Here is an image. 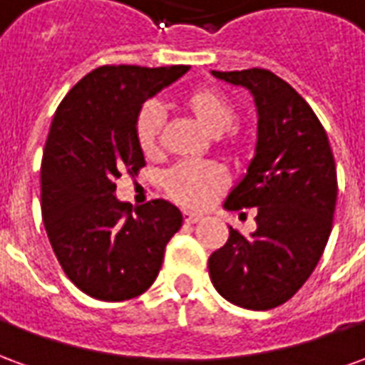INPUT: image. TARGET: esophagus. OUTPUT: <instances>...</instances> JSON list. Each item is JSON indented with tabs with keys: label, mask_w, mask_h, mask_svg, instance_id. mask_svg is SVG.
Instances as JSON below:
<instances>
[{
	"label": "esophagus",
	"mask_w": 365,
	"mask_h": 365,
	"mask_svg": "<svg viewBox=\"0 0 365 365\" xmlns=\"http://www.w3.org/2000/svg\"><path fill=\"white\" fill-rule=\"evenodd\" d=\"M201 217L199 215H193V213H183V222H187V225H193V222H197Z\"/></svg>",
	"instance_id": "obj_1"
}]
</instances>
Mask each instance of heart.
Returning <instances> with one entry per match:
<instances>
[{
  "mask_svg": "<svg viewBox=\"0 0 365 365\" xmlns=\"http://www.w3.org/2000/svg\"><path fill=\"white\" fill-rule=\"evenodd\" d=\"M183 107L193 115L209 135L219 136V143L229 154L246 150V136L232 128L237 120V107L229 96L213 88H197L183 97ZM162 111L156 103L143 105L135 120V136L140 150L154 156L160 146ZM227 185V174L211 162H183L164 175V190L175 203L187 209H203Z\"/></svg>",
  "mask_w": 365,
  "mask_h": 365,
  "instance_id": "obj_1",
  "label": "heart"
}]
</instances>
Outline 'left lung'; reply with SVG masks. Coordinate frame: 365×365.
Listing matches in <instances>:
<instances>
[{
  "mask_svg": "<svg viewBox=\"0 0 365 365\" xmlns=\"http://www.w3.org/2000/svg\"><path fill=\"white\" fill-rule=\"evenodd\" d=\"M211 74L254 96L256 152L225 209L256 207L258 215L250 237L230 227L227 245L209 258V275L232 305L268 311L301 289L324 252L338 193L334 156L313 109L274 72Z\"/></svg>",
  "mask_w": 365,
  "mask_h": 365,
  "instance_id": "obj_1",
  "label": "left lung"
}]
</instances>
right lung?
<instances>
[{"label":"right lung","mask_w":365,"mask_h":365,"mask_svg":"<svg viewBox=\"0 0 365 365\" xmlns=\"http://www.w3.org/2000/svg\"><path fill=\"white\" fill-rule=\"evenodd\" d=\"M187 70L96 68L54 113L41 166L44 229L64 274L90 297L125 301L144 293L182 227L180 209L164 199L133 213L115 197V182L144 166L135 136L143 103Z\"/></svg>","instance_id":"obj_1"}]
</instances>
